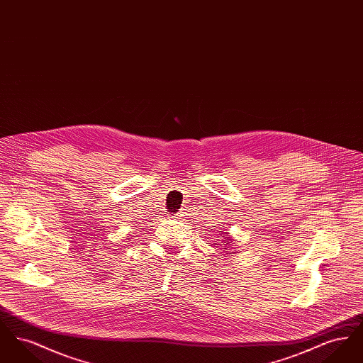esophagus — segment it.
I'll return each mask as SVG.
<instances>
[{
  "label": "esophagus",
  "mask_w": 363,
  "mask_h": 363,
  "mask_svg": "<svg viewBox=\"0 0 363 363\" xmlns=\"http://www.w3.org/2000/svg\"><path fill=\"white\" fill-rule=\"evenodd\" d=\"M177 216H181V213H178V215H177Z\"/></svg>",
  "instance_id": "obj_1"
}]
</instances>
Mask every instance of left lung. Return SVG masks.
Listing matches in <instances>:
<instances>
[{
    "label": "left lung",
    "instance_id": "left-lung-1",
    "mask_svg": "<svg viewBox=\"0 0 363 363\" xmlns=\"http://www.w3.org/2000/svg\"><path fill=\"white\" fill-rule=\"evenodd\" d=\"M220 233H223V231H220ZM220 238H222V237H220ZM231 241H233V240H231V237H228V235H227V233H225V235H223V240H222V242H219V243H223L225 246H227V245L230 246V245H231Z\"/></svg>",
    "mask_w": 363,
    "mask_h": 363
}]
</instances>
